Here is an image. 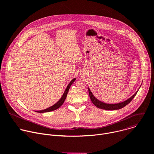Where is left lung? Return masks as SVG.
<instances>
[{"label": "left lung", "mask_w": 154, "mask_h": 154, "mask_svg": "<svg viewBox=\"0 0 154 154\" xmlns=\"http://www.w3.org/2000/svg\"><path fill=\"white\" fill-rule=\"evenodd\" d=\"M88 92H89L90 97L91 99V101L94 104V105H95L97 107H98L100 109H105V110H118V109H122V108L124 107L125 106H127L128 104H129L132 101V100L134 98V97L136 96V94L137 93V91L131 97H130L129 99L127 100L122 102V103H117V104H107V103L101 102L100 100L96 99V97L94 96V95L93 94V93H91V91H90V88H88Z\"/></svg>", "instance_id": "obj_1"}]
</instances>
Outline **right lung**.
Returning a JSON list of instances; mask_svg holds the SVG:
<instances>
[{
  "label": "right lung",
  "instance_id": "add662e5",
  "mask_svg": "<svg viewBox=\"0 0 154 154\" xmlns=\"http://www.w3.org/2000/svg\"><path fill=\"white\" fill-rule=\"evenodd\" d=\"M75 78L73 79L71 82H70V83L68 84L67 88H66L62 97L60 98V100L57 103H55L54 105H53L52 106L47 108V109H45L44 110H35V112H39V113H44V112H51V111H53V110H57V109H58L59 107H60L64 103L66 97H67V93L69 91V90L70 88V87L71 86V85L73 83V82H74V81L75 80Z\"/></svg>",
  "mask_w": 154,
  "mask_h": 154
}]
</instances>
